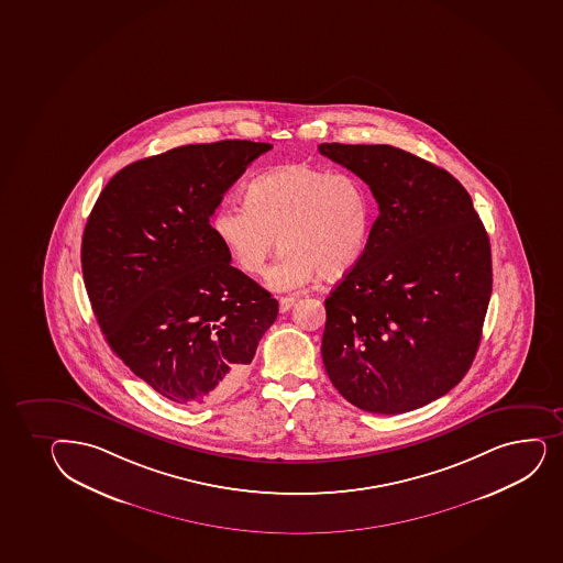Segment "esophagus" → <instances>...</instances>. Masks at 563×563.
<instances>
[{"label": "esophagus", "instance_id": "1", "mask_svg": "<svg viewBox=\"0 0 563 563\" xmlns=\"http://www.w3.org/2000/svg\"><path fill=\"white\" fill-rule=\"evenodd\" d=\"M296 305V297H280L278 299V309L280 312H288Z\"/></svg>", "mask_w": 563, "mask_h": 563}]
</instances>
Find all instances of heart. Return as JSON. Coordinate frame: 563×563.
Segmentation results:
<instances>
[{"instance_id":"obj_1","label":"heart","mask_w":563,"mask_h":563,"mask_svg":"<svg viewBox=\"0 0 563 563\" xmlns=\"http://www.w3.org/2000/svg\"><path fill=\"white\" fill-rule=\"evenodd\" d=\"M247 205L219 206L212 230L242 272L267 273L275 290H296L312 278L344 277L355 269L374 229V199L358 176L288 164L256 176Z\"/></svg>"}]
</instances>
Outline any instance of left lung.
<instances>
[{
  "mask_svg": "<svg viewBox=\"0 0 563 563\" xmlns=\"http://www.w3.org/2000/svg\"><path fill=\"white\" fill-rule=\"evenodd\" d=\"M379 205L368 247L325 299L334 388L377 415L450 393L476 357L493 290L489 236L448 170L390 145L321 143Z\"/></svg>",
  "mask_w": 563,
  "mask_h": 563,
  "instance_id": "obj_1",
  "label": "left lung"
}]
</instances>
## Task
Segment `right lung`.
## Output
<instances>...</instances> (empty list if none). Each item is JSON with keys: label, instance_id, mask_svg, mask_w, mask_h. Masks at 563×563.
<instances>
[{"label": "right lung", "instance_id": "1", "mask_svg": "<svg viewBox=\"0 0 563 563\" xmlns=\"http://www.w3.org/2000/svg\"><path fill=\"white\" fill-rule=\"evenodd\" d=\"M272 148L229 140L140 159L108 181L85 224V288L109 347L180 406L236 388L277 320V299L230 266L210 224Z\"/></svg>", "mask_w": 563, "mask_h": 563}]
</instances>
